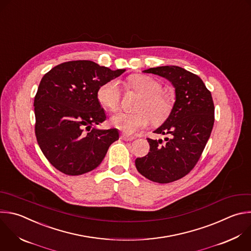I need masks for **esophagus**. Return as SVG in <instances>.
Segmentation results:
<instances>
[{"instance_id":"obj_1","label":"esophagus","mask_w":251,"mask_h":251,"mask_svg":"<svg viewBox=\"0 0 251 251\" xmlns=\"http://www.w3.org/2000/svg\"><path fill=\"white\" fill-rule=\"evenodd\" d=\"M120 137H121V139H122V140H124V141H133V140L135 139V137H133V136H129V135L124 134V133H122Z\"/></svg>"}]
</instances>
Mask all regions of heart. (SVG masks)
Segmentation results:
<instances>
[{"label":"heart","instance_id":"heart-1","mask_svg":"<svg viewBox=\"0 0 251 251\" xmlns=\"http://www.w3.org/2000/svg\"><path fill=\"white\" fill-rule=\"evenodd\" d=\"M127 87L142 96L136 113L118 112L111 116L110 123L125 134H134L146 128L152 120L153 124H161L168 119L174 108V99L161 92V83L146 75H135L128 78ZM99 102L106 109L114 111L118 108L121 91L115 79H109L98 89Z\"/></svg>","mask_w":251,"mask_h":251}]
</instances>
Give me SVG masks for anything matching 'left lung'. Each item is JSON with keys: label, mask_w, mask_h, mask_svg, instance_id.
<instances>
[{"label": "left lung", "mask_w": 251, "mask_h": 251, "mask_svg": "<svg viewBox=\"0 0 251 251\" xmlns=\"http://www.w3.org/2000/svg\"><path fill=\"white\" fill-rule=\"evenodd\" d=\"M144 73L169 79L176 101L170 117L153 132L169 135L162 140L148 138L150 151L135 160L138 172L153 182L170 183L185 176L199 160L210 138L215 107L211 93L197 75L178 66L150 68Z\"/></svg>", "instance_id": "left-lung-1"}]
</instances>
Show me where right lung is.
Here are the masks:
<instances>
[{"instance_id": "add662e5", "label": "right lung", "mask_w": 251, "mask_h": 251, "mask_svg": "<svg viewBox=\"0 0 251 251\" xmlns=\"http://www.w3.org/2000/svg\"><path fill=\"white\" fill-rule=\"evenodd\" d=\"M124 72L78 60L62 63L43 75L34 98L35 135L55 169L68 176L87 174L98 168L119 139L115 128L93 126L106 119L98 89Z\"/></svg>"}]
</instances>
